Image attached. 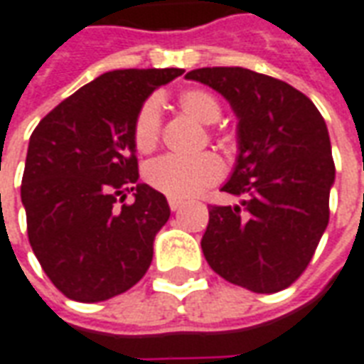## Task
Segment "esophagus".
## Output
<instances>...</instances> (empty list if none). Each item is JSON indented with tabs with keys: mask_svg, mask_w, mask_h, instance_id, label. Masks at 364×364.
Segmentation results:
<instances>
[{
	"mask_svg": "<svg viewBox=\"0 0 364 364\" xmlns=\"http://www.w3.org/2000/svg\"><path fill=\"white\" fill-rule=\"evenodd\" d=\"M181 205H183L181 199H169V208H171V210H179Z\"/></svg>",
	"mask_w": 364,
	"mask_h": 364,
	"instance_id": "esophagus-1",
	"label": "esophagus"
}]
</instances>
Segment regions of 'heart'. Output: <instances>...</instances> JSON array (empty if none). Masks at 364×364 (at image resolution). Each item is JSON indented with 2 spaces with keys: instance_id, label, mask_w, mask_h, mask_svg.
Listing matches in <instances>:
<instances>
[{
  "instance_id": "1",
  "label": "heart",
  "mask_w": 364,
  "mask_h": 364,
  "mask_svg": "<svg viewBox=\"0 0 364 364\" xmlns=\"http://www.w3.org/2000/svg\"><path fill=\"white\" fill-rule=\"evenodd\" d=\"M177 104L195 120L213 124L220 116V102L207 90L187 88L177 94ZM134 144L141 154L154 151L161 136V108L157 98H147L134 118ZM225 175L223 159L205 151L199 156H161L146 167V181L169 199H189Z\"/></svg>"
}]
</instances>
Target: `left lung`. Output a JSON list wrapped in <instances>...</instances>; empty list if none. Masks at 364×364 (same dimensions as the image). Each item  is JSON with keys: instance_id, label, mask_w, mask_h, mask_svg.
<instances>
[{"instance_id": "1", "label": "left lung", "mask_w": 364, "mask_h": 364, "mask_svg": "<svg viewBox=\"0 0 364 364\" xmlns=\"http://www.w3.org/2000/svg\"><path fill=\"white\" fill-rule=\"evenodd\" d=\"M185 78L223 94L238 118V156L223 191L242 200L208 208V266L256 294L286 289L329 223L335 164L323 116L294 86L248 68H197Z\"/></svg>"}]
</instances>
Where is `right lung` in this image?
Returning <instances> with one entry per match:
<instances>
[{
  "label": "right lung",
  "instance_id": "right-lung-1",
  "mask_svg": "<svg viewBox=\"0 0 364 364\" xmlns=\"http://www.w3.org/2000/svg\"><path fill=\"white\" fill-rule=\"evenodd\" d=\"M183 68L112 70L50 110L29 139L21 181L27 235L41 268L75 301H104L136 286L171 215L138 183L134 118ZM134 203L118 208L125 191Z\"/></svg>",
  "mask_w": 364,
  "mask_h": 364
}]
</instances>
